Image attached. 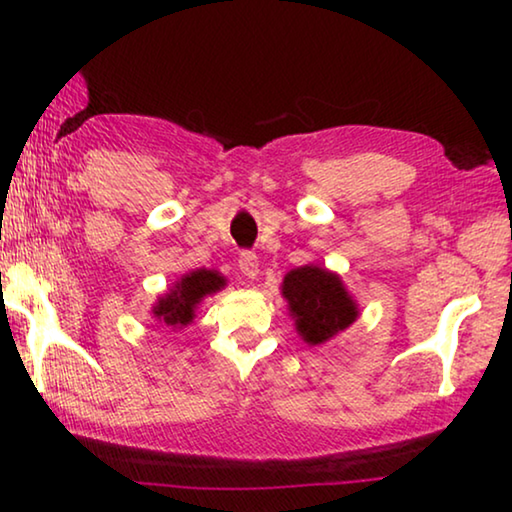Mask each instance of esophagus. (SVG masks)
Instances as JSON below:
<instances>
[{"mask_svg":"<svg viewBox=\"0 0 512 512\" xmlns=\"http://www.w3.org/2000/svg\"><path fill=\"white\" fill-rule=\"evenodd\" d=\"M239 268L241 273L253 280V277H257L259 273V257L253 253V250H244V253L239 255Z\"/></svg>","mask_w":512,"mask_h":512,"instance_id":"34e87169","label":"esophagus"}]
</instances>
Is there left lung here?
I'll list each match as a JSON object with an SVG mask.
<instances>
[{"label":"left lung","mask_w":512,"mask_h":512,"mask_svg":"<svg viewBox=\"0 0 512 512\" xmlns=\"http://www.w3.org/2000/svg\"><path fill=\"white\" fill-rule=\"evenodd\" d=\"M282 296L302 341L320 345L348 329L359 316V307L343 287L341 277L314 264L293 268L284 275Z\"/></svg>","instance_id":"obj_1"}]
</instances>
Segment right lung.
Listing matches in <instances>:
<instances>
[{"label":"right lung","instance_id":"1","mask_svg":"<svg viewBox=\"0 0 512 512\" xmlns=\"http://www.w3.org/2000/svg\"><path fill=\"white\" fill-rule=\"evenodd\" d=\"M225 287V280L221 273L207 271V268H198L180 277L173 284L169 293L158 298L153 307V316L173 329H183L194 320V311L205 296L221 291Z\"/></svg>","mask_w":512,"mask_h":512}]
</instances>
